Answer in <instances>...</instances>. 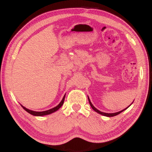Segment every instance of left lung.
Instances as JSON below:
<instances>
[{
    "instance_id": "8db88e82",
    "label": "left lung",
    "mask_w": 152,
    "mask_h": 152,
    "mask_svg": "<svg viewBox=\"0 0 152 152\" xmlns=\"http://www.w3.org/2000/svg\"><path fill=\"white\" fill-rule=\"evenodd\" d=\"M88 102H89L90 106H91V108H92V109H93L94 110V111H96V112H97V113H98V114H102V115H103V116H108V117H111V116H116V115L119 114L120 113H121L122 111H124V110H126V109H127V108H128L129 106H130V105H129V106H128V107L126 108V109H124V110H122V111H118V112H116V113H111V114H110V113H109H109H104V112H102V111H99V110L97 109L96 108H95V107H94L93 104H91V101H90L89 98H88Z\"/></svg>"
}]
</instances>
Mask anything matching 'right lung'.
Here are the masks:
<instances>
[{
  "mask_svg": "<svg viewBox=\"0 0 152 152\" xmlns=\"http://www.w3.org/2000/svg\"><path fill=\"white\" fill-rule=\"evenodd\" d=\"M65 96H66V94L64 95V98L61 100V102L59 103V104L58 106H56V107L54 108H52V109H50L49 110H47V111H32V110H30L28 109H26V107H24L23 106H22L21 104V106L23 108L24 110H26V111H27L28 113H29V114H31V115H34V116H46V115H48V114H52V113L55 112V111H56L57 110H58L60 109L61 107L63 104H64V99H65Z\"/></svg>",
  "mask_w": 152,
  "mask_h": 152,
  "instance_id": "right-lung-1",
  "label": "right lung"
}]
</instances>
